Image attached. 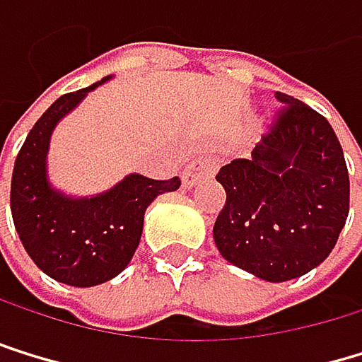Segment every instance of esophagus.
Here are the masks:
<instances>
[{"label": "esophagus", "instance_id": "34e87169", "mask_svg": "<svg viewBox=\"0 0 362 362\" xmlns=\"http://www.w3.org/2000/svg\"><path fill=\"white\" fill-rule=\"evenodd\" d=\"M215 167H217V163H215V158H211V156L193 160V163L182 171V187H185V189H193L197 182H202V180L213 177Z\"/></svg>", "mask_w": 362, "mask_h": 362}]
</instances>
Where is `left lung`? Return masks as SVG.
Wrapping results in <instances>:
<instances>
[{"instance_id": "obj_1", "label": "left lung", "mask_w": 362, "mask_h": 362, "mask_svg": "<svg viewBox=\"0 0 362 362\" xmlns=\"http://www.w3.org/2000/svg\"><path fill=\"white\" fill-rule=\"evenodd\" d=\"M276 100L282 115L252 158L217 173L226 204L213 236L234 267L286 282L330 256L350 211V175L330 123L296 97Z\"/></svg>"}]
</instances>
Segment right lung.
I'll return each instance as SVG.
<instances>
[{
	"mask_svg": "<svg viewBox=\"0 0 362 362\" xmlns=\"http://www.w3.org/2000/svg\"><path fill=\"white\" fill-rule=\"evenodd\" d=\"M110 78L58 97L43 112L15 160L10 185L12 221L34 265L80 288L108 282L126 269L139 247L147 206L180 189L177 177L149 180L141 173H128L108 191L86 197L52 185L47 154L56 126Z\"/></svg>",
	"mask_w": 362,
	"mask_h": 362,
	"instance_id": "obj_1",
	"label": "right lung"
}]
</instances>
